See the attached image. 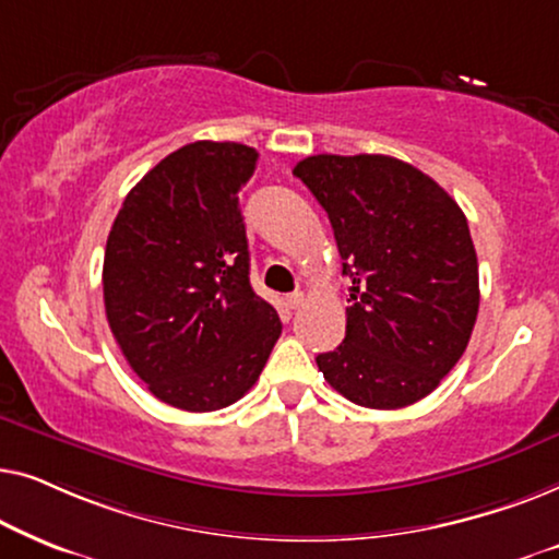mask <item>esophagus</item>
I'll list each match as a JSON object with an SVG mask.
<instances>
[{
	"label": "esophagus",
	"instance_id": "esophagus-1",
	"mask_svg": "<svg viewBox=\"0 0 559 559\" xmlns=\"http://www.w3.org/2000/svg\"><path fill=\"white\" fill-rule=\"evenodd\" d=\"M302 302H305V293H293V295L285 297V305L289 310H297Z\"/></svg>",
	"mask_w": 559,
	"mask_h": 559
}]
</instances>
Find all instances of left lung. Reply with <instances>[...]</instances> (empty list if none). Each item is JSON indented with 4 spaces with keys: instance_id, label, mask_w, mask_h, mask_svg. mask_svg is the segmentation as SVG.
Instances as JSON below:
<instances>
[{
    "instance_id": "obj_1",
    "label": "left lung",
    "mask_w": 559,
    "mask_h": 559,
    "mask_svg": "<svg viewBox=\"0 0 559 559\" xmlns=\"http://www.w3.org/2000/svg\"><path fill=\"white\" fill-rule=\"evenodd\" d=\"M331 218L350 280L346 338L320 354L354 404L400 409L438 389L478 316V259L453 198L389 155H312L293 170Z\"/></svg>"
}]
</instances>
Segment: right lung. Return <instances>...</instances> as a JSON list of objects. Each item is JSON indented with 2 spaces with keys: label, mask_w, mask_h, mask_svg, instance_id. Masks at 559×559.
I'll use <instances>...</instances> for the list:
<instances>
[{
  "label": "right lung",
  "mask_w": 559,
  "mask_h": 559,
  "mask_svg": "<svg viewBox=\"0 0 559 559\" xmlns=\"http://www.w3.org/2000/svg\"><path fill=\"white\" fill-rule=\"evenodd\" d=\"M259 152L193 142L129 190L104 254L106 320L159 402L224 409L254 386L282 333L249 282L239 190Z\"/></svg>",
  "instance_id": "right-lung-1"
}]
</instances>
